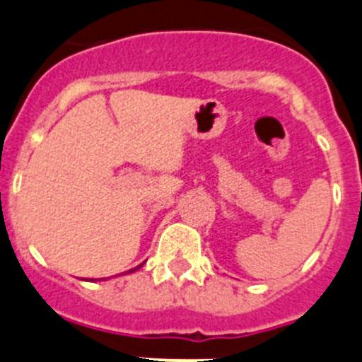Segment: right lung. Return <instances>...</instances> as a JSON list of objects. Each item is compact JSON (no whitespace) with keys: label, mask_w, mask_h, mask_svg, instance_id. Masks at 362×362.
<instances>
[{"label":"right lung","mask_w":362,"mask_h":362,"mask_svg":"<svg viewBox=\"0 0 362 362\" xmlns=\"http://www.w3.org/2000/svg\"><path fill=\"white\" fill-rule=\"evenodd\" d=\"M141 265H143V263H141ZM141 265H138V267H136V269H131V270H129V274H131V272H136V270H138L139 267H141Z\"/></svg>","instance_id":"right-lung-1"}]
</instances>
